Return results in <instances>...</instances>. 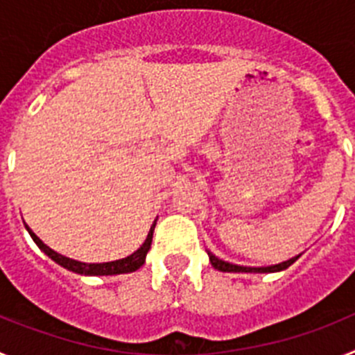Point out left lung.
<instances>
[{"label": "left lung", "instance_id": "1", "mask_svg": "<svg viewBox=\"0 0 355 355\" xmlns=\"http://www.w3.org/2000/svg\"><path fill=\"white\" fill-rule=\"evenodd\" d=\"M208 256H209V261H211V265L215 266L216 270H222V272H259V274H263V272L284 270V268H288V266L293 265V263L299 259V256H295V258L288 259V261L279 263V265L265 266V268H252V266H240V265H233V263L222 261V259H218L216 256H213L211 252H208Z\"/></svg>", "mask_w": 355, "mask_h": 355}]
</instances>
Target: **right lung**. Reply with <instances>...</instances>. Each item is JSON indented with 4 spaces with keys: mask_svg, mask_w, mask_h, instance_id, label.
Wrapping results in <instances>:
<instances>
[{
    "mask_svg": "<svg viewBox=\"0 0 355 355\" xmlns=\"http://www.w3.org/2000/svg\"><path fill=\"white\" fill-rule=\"evenodd\" d=\"M155 225L156 224H153L146 241H144V245L140 247L137 252H133L131 256H128V258H122V259H117V261H110V263H81V261H74V259L71 258H65V256H62V254L49 249L46 243H42V240H40V238L37 236V234L33 233L28 225L26 229H28V233H30V236L33 238V241L39 245V249L44 250V252L48 254L53 261H56L58 265L67 268V270L76 272V274H83V275H117V274H128V272L139 270L140 266L144 265V261H146V254L149 252L150 249V241H153Z\"/></svg>",
    "mask_w": 355,
    "mask_h": 355,
    "instance_id": "add662e5",
    "label": "right lung"
}]
</instances>
